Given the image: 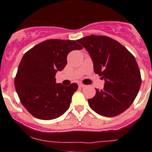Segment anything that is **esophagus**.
<instances>
[{
  "instance_id": "1",
  "label": "esophagus",
  "mask_w": 152,
  "mask_h": 152,
  "mask_svg": "<svg viewBox=\"0 0 152 152\" xmlns=\"http://www.w3.org/2000/svg\"><path fill=\"white\" fill-rule=\"evenodd\" d=\"M85 86H85L84 84H83V83H79V88H84Z\"/></svg>"
}]
</instances>
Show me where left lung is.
Segmentation results:
<instances>
[{
    "label": "left lung",
    "instance_id": "8db88e82",
    "mask_svg": "<svg viewBox=\"0 0 152 152\" xmlns=\"http://www.w3.org/2000/svg\"><path fill=\"white\" fill-rule=\"evenodd\" d=\"M88 52L96 74L105 80L103 89L88 100L91 108L106 117L124 113L137 96L142 83L135 58L118 41L106 36L91 35L78 39Z\"/></svg>",
    "mask_w": 152,
    "mask_h": 152
}]
</instances>
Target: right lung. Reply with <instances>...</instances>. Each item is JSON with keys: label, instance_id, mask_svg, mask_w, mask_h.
Here are the masks:
<instances>
[{"label": "right lung", "instance_id": "obj_1", "mask_svg": "<svg viewBox=\"0 0 152 152\" xmlns=\"http://www.w3.org/2000/svg\"><path fill=\"white\" fill-rule=\"evenodd\" d=\"M80 49L83 46L75 40L47 39L23 55L15 77V88L22 104L35 118L52 120L69 109L78 85L56 83L55 74L66 65L69 52Z\"/></svg>", "mask_w": 152, "mask_h": 152}]
</instances>
